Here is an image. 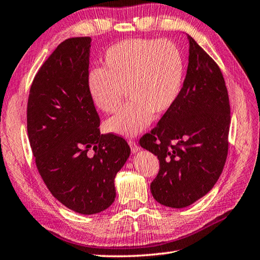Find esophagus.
<instances>
[{"instance_id":"1","label":"esophagus","mask_w":260,"mask_h":260,"mask_svg":"<svg viewBox=\"0 0 260 260\" xmlns=\"http://www.w3.org/2000/svg\"><path fill=\"white\" fill-rule=\"evenodd\" d=\"M128 143H129V146H130V148H131V151L134 152V153L138 152V151H139V150H140V147L138 146L134 140H129Z\"/></svg>"}]
</instances>
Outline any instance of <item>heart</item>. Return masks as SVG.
Listing matches in <instances>:
<instances>
[{"label":"heart","instance_id":"b5f03b06","mask_svg":"<svg viewBox=\"0 0 260 260\" xmlns=\"http://www.w3.org/2000/svg\"><path fill=\"white\" fill-rule=\"evenodd\" d=\"M103 69L94 68L86 78L92 103L105 113L119 110L125 90L129 102L107 120L106 130L135 137L151 124L154 114L170 110L182 91L183 54L170 40L128 39L109 48Z\"/></svg>","mask_w":260,"mask_h":260}]
</instances>
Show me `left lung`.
<instances>
[{
  "mask_svg": "<svg viewBox=\"0 0 260 260\" xmlns=\"http://www.w3.org/2000/svg\"><path fill=\"white\" fill-rule=\"evenodd\" d=\"M186 79L178 100L140 146L157 155L160 170L150 184L153 198L184 208L208 193L228 153L230 106L220 69L188 36Z\"/></svg>",
  "mask_w": 260,
  "mask_h": 260,
  "instance_id": "obj_1",
  "label": "left lung"
}]
</instances>
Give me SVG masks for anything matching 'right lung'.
<instances>
[{
	"label": "right lung",
	"mask_w": 260,
	"mask_h": 260,
	"mask_svg": "<svg viewBox=\"0 0 260 260\" xmlns=\"http://www.w3.org/2000/svg\"><path fill=\"white\" fill-rule=\"evenodd\" d=\"M90 48L89 37L57 45L27 101V136L40 175L55 199L81 215L112 205L115 175L131 152L123 138L100 134L86 90Z\"/></svg>",
	"instance_id": "1"
}]
</instances>
